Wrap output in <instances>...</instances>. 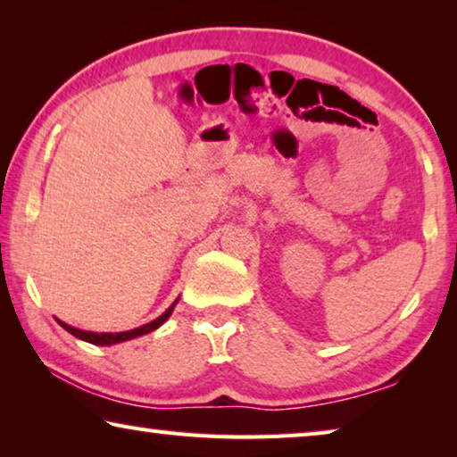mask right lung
I'll return each mask as SVG.
<instances>
[{
	"label": "right lung",
	"mask_w": 457,
	"mask_h": 457,
	"mask_svg": "<svg viewBox=\"0 0 457 457\" xmlns=\"http://www.w3.org/2000/svg\"><path fill=\"white\" fill-rule=\"evenodd\" d=\"M177 303H179V298H177L175 303H173L171 306H169L163 314L157 316V319H154V320L146 322V324H143V327H138V328L125 330V332H90V330L74 328V327H71V324L62 322L60 319H56V322L60 324L62 328L71 332V335H72V337H76V338L87 340V343H90V345H96V346H111V345L125 343V340H130V338H137V337L149 335V332H153L154 328H159L161 324H163V322L169 319V316H171V312H173V308H175V304H177Z\"/></svg>",
	"instance_id": "right-lung-1"
}]
</instances>
